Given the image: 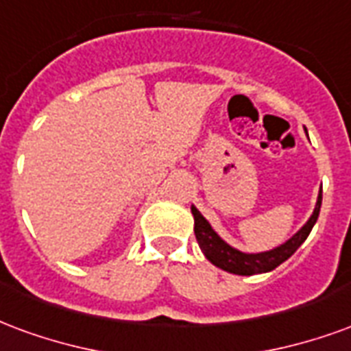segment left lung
Instances as JSON below:
<instances>
[{"label":"left lung","mask_w":351,"mask_h":351,"mask_svg":"<svg viewBox=\"0 0 351 351\" xmlns=\"http://www.w3.org/2000/svg\"><path fill=\"white\" fill-rule=\"evenodd\" d=\"M319 207H322V193H319L316 207H314V213H312L305 226L284 245H280L277 249L267 250V252H260V254H245L241 250H235L234 247H230L228 243L222 241L221 237L217 235V232L211 228V224L202 217V213L196 207H191V211L194 215L196 241H198L204 256L209 262L217 265V267H221V269L228 271V273H234V275H258V273H267V271H273L275 267H278L280 263L286 262L303 245V241L311 234L312 226L318 221Z\"/></svg>","instance_id":"obj_1"}]
</instances>
